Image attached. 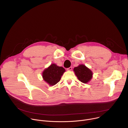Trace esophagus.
Listing matches in <instances>:
<instances>
[{
    "instance_id": "obj_1",
    "label": "esophagus",
    "mask_w": 128,
    "mask_h": 128,
    "mask_svg": "<svg viewBox=\"0 0 128 128\" xmlns=\"http://www.w3.org/2000/svg\"><path fill=\"white\" fill-rule=\"evenodd\" d=\"M72 67H70L68 68L67 69V70L70 71V70H72Z\"/></svg>"
}]
</instances>
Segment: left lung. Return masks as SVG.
I'll use <instances>...</instances> for the list:
<instances>
[{
    "mask_svg": "<svg viewBox=\"0 0 128 128\" xmlns=\"http://www.w3.org/2000/svg\"><path fill=\"white\" fill-rule=\"evenodd\" d=\"M74 70L78 79L83 83H87L92 78V72L84 65L75 67Z\"/></svg>",
    "mask_w": 128,
    "mask_h": 128,
    "instance_id": "8db88e82",
    "label": "left lung"
}]
</instances>
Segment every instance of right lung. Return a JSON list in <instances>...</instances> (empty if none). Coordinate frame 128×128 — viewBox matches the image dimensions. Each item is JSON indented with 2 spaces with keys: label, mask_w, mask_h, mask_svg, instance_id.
<instances>
[{
  "label": "right lung",
  "mask_w": 128,
  "mask_h": 128,
  "mask_svg": "<svg viewBox=\"0 0 128 128\" xmlns=\"http://www.w3.org/2000/svg\"><path fill=\"white\" fill-rule=\"evenodd\" d=\"M65 71V69L62 67H59L52 64L44 71L42 77L44 80L50 86H53L60 80Z\"/></svg>",
  "instance_id": "obj_1"
}]
</instances>
